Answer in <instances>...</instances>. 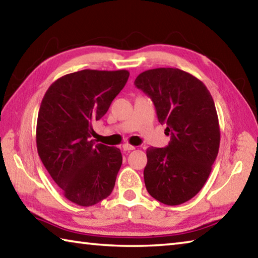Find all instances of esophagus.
Listing matches in <instances>:
<instances>
[{"instance_id":"obj_1","label":"esophagus","mask_w":258,"mask_h":258,"mask_svg":"<svg viewBox=\"0 0 258 258\" xmlns=\"http://www.w3.org/2000/svg\"><path fill=\"white\" fill-rule=\"evenodd\" d=\"M123 149L125 151H131V150H134L135 147L132 146V145H130V143H125V145H123Z\"/></svg>"}]
</instances>
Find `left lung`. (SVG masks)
Wrapping results in <instances>:
<instances>
[{
	"label": "left lung",
	"mask_w": 258,
	"mask_h": 258,
	"mask_svg": "<svg viewBox=\"0 0 258 258\" xmlns=\"http://www.w3.org/2000/svg\"><path fill=\"white\" fill-rule=\"evenodd\" d=\"M149 95L171 141L166 148H148L143 172L148 192L175 206L194 198L212 171L220 148L215 103L202 81L177 68H156L135 78Z\"/></svg>",
	"instance_id": "left-lung-1"
}]
</instances>
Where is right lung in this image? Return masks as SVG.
<instances>
[{"mask_svg":"<svg viewBox=\"0 0 258 258\" xmlns=\"http://www.w3.org/2000/svg\"><path fill=\"white\" fill-rule=\"evenodd\" d=\"M127 71H84L52 83L42 100L36 126L38 156L72 203L89 207L115 186L120 150L95 145L92 124L108 111L126 82Z\"/></svg>","mask_w":258,"mask_h":258,"instance_id":"right-lung-1","label":"right lung"}]
</instances>
